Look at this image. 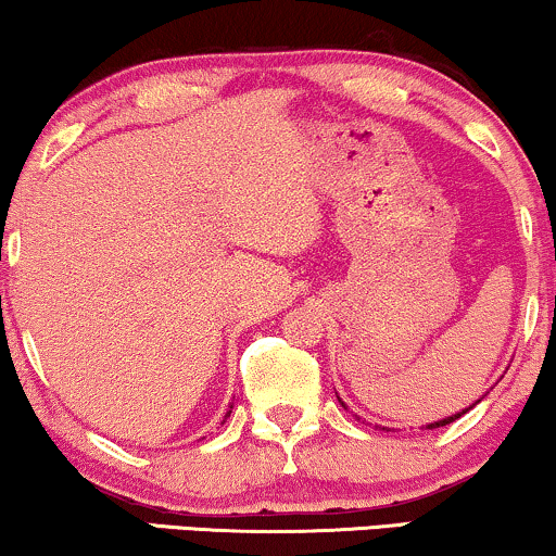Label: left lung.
<instances>
[{"mask_svg":"<svg viewBox=\"0 0 556 556\" xmlns=\"http://www.w3.org/2000/svg\"><path fill=\"white\" fill-rule=\"evenodd\" d=\"M339 402H341V400H339ZM478 402H481V400H478ZM341 405H344V402H341ZM344 407H346V405H344ZM470 407H473V405H470ZM470 407H466V409H463V413H458V415L443 417V420H438V422H430V425H425V428H428V430H435V428H443V425H451V422H455V420H458V417H460V415H466ZM382 430H384V428H382Z\"/></svg>","mask_w":556,"mask_h":556,"instance_id":"8db88e82","label":"left lung"}]
</instances>
